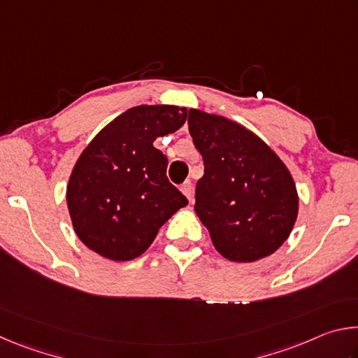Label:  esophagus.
Instances as JSON below:
<instances>
[{
  "label": "esophagus",
  "mask_w": 358,
  "mask_h": 358,
  "mask_svg": "<svg viewBox=\"0 0 358 358\" xmlns=\"http://www.w3.org/2000/svg\"><path fill=\"white\" fill-rule=\"evenodd\" d=\"M181 192L185 194V196L189 199V202H192V197H194V186L191 181H185L183 186H181Z\"/></svg>",
  "instance_id": "obj_1"
}]
</instances>
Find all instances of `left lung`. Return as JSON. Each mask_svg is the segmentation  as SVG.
Returning <instances> with one entry per match:
<instances>
[{
  "mask_svg": "<svg viewBox=\"0 0 358 358\" xmlns=\"http://www.w3.org/2000/svg\"><path fill=\"white\" fill-rule=\"evenodd\" d=\"M187 126L205 167L194 210L217 252L232 262L273 254L299 213L287 167L262 138L235 121L191 108Z\"/></svg>",
  "mask_w": 358,
  "mask_h": 358,
  "instance_id": "left-lung-1",
  "label": "left lung"
}]
</instances>
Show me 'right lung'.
<instances>
[{
    "label": "right lung",
    "mask_w": 358,
    "mask_h": 358,
    "mask_svg": "<svg viewBox=\"0 0 358 358\" xmlns=\"http://www.w3.org/2000/svg\"><path fill=\"white\" fill-rule=\"evenodd\" d=\"M177 106H137L108 123L76 162L68 194L72 226L90 250L132 260L153 243L162 224L187 199L169 181L167 157L156 137L185 124Z\"/></svg>",
    "instance_id": "obj_1"
}]
</instances>
